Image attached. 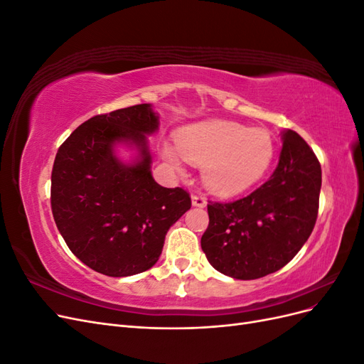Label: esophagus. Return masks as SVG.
<instances>
[{"instance_id": "34e87169", "label": "esophagus", "mask_w": 364, "mask_h": 364, "mask_svg": "<svg viewBox=\"0 0 364 364\" xmlns=\"http://www.w3.org/2000/svg\"><path fill=\"white\" fill-rule=\"evenodd\" d=\"M191 203H193V206H197V208H205L208 202L203 196L194 194V196H191Z\"/></svg>"}]
</instances>
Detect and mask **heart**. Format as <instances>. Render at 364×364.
Wrapping results in <instances>:
<instances>
[{
	"instance_id": "heart-1",
	"label": "heart",
	"mask_w": 364,
	"mask_h": 364,
	"mask_svg": "<svg viewBox=\"0 0 364 364\" xmlns=\"http://www.w3.org/2000/svg\"><path fill=\"white\" fill-rule=\"evenodd\" d=\"M178 146L164 141L162 156L173 168L183 170V158L203 165V181L222 196L243 193L267 173L274 156V142L266 129L213 119L183 127Z\"/></svg>"
}]
</instances>
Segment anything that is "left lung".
<instances>
[{"label":"left lung","instance_id":"obj_1","mask_svg":"<svg viewBox=\"0 0 364 364\" xmlns=\"http://www.w3.org/2000/svg\"><path fill=\"white\" fill-rule=\"evenodd\" d=\"M270 179L234 202H209L202 250L235 279H258L290 262L316 225L322 170L310 146L287 129Z\"/></svg>","mask_w":364,"mask_h":364}]
</instances>
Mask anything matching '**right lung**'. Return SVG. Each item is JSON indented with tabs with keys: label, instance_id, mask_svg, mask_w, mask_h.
Returning <instances> with one entry per match:
<instances>
[{
	"label": "right lung",
	"instance_id": "1",
	"mask_svg": "<svg viewBox=\"0 0 364 364\" xmlns=\"http://www.w3.org/2000/svg\"><path fill=\"white\" fill-rule=\"evenodd\" d=\"M159 129L151 105L92 117L59 147L51 173L54 222L87 267L123 278L156 264L168 229L191 208L182 188L151 176L149 136ZM134 151L123 161L116 150Z\"/></svg>",
	"mask_w": 364,
	"mask_h": 364
}]
</instances>
